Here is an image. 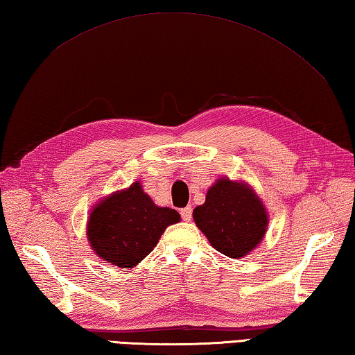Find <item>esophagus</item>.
<instances>
[{
	"instance_id": "1",
	"label": "esophagus",
	"mask_w": 355,
	"mask_h": 355,
	"mask_svg": "<svg viewBox=\"0 0 355 355\" xmlns=\"http://www.w3.org/2000/svg\"><path fill=\"white\" fill-rule=\"evenodd\" d=\"M191 215H193V209L191 207H185L181 210V216L184 221H191Z\"/></svg>"
}]
</instances>
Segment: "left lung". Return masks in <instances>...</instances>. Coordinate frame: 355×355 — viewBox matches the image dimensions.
I'll use <instances>...</instances> for the list:
<instances>
[{"mask_svg": "<svg viewBox=\"0 0 355 355\" xmlns=\"http://www.w3.org/2000/svg\"><path fill=\"white\" fill-rule=\"evenodd\" d=\"M193 220L216 251L231 259L250 254L265 237L268 214L250 185L220 178Z\"/></svg>", "mask_w": 355, "mask_h": 355, "instance_id": "8db88e82", "label": "left lung"}]
</instances>
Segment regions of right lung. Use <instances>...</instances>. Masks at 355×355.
<instances>
[{"label":"right lung","instance_id":"obj_1","mask_svg":"<svg viewBox=\"0 0 355 355\" xmlns=\"http://www.w3.org/2000/svg\"><path fill=\"white\" fill-rule=\"evenodd\" d=\"M179 221L181 215L176 210L155 206L137 181L92 209L87 237L104 262L134 268L154 250L165 229Z\"/></svg>","mask_w":355,"mask_h":355}]
</instances>
